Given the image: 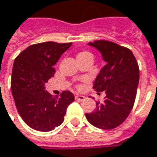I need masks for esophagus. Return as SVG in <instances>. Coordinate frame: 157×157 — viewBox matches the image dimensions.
Here are the masks:
<instances>
[{"label": "esophagus", "instance_id": "obj_1", "mask_svg": "<svg viewBox=\"0 0 157 157\" xmlns=\"http://www.w3.org/2000/svg\"><path fill=\"white\" fill-rule=\"evenodd\" d=\"M75 100H76V101H82L85 100V96L78 94V95H76V96H75Z\"/></svg>", "mask_w": 157, "mask_h": 157}]
</instances>
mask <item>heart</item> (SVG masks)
<instances>
[{
	"instance_id": "heart-1",
	"label": "heart",
	"mask_w": 157,
	"mask_h": 157,
	"mask_svg": "<svg viewBox=\"0 0 157 157\" xmlns=\"http://www.w3.org/2000/svg\"><path fill=\"white\" fill-rule=\"evenodd\" d=\"M92 56V54L88 52H80L78 55H77V58H80V57H82V56Z\"/></svg>"
}]
</instances>
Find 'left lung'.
Wrapping results in <instances>:
<instances>
[{"instance_id":"1","label":"left lung","mask_w":157,"mask_h":157,"mask_svg":"<svg viewBox=\"0 0 157 157\" xmlns=\"http://www.w3.org/2000/svg\"><path fill=\"white\" fill-rule=\"evenodd\" d=\"M88 45L101 52L105 65L94 82L97 92H105L104 101L96 102V108L86 113L94 126L111 130L123 123L132 111L139 82V68L132 52L107 40L90 42Z\"/></svg>"}]
</instances>
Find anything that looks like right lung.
<instances>
[{
    "label": "right lung",
    "mask_w": 157,
    "mask_h": 157,
    "mask_svg": "<svg viewBox=\"0 0 157 157\" xmlns=\"http://www.w3.org/2000/svg\"><path fill=\"white\" fill-rule=\"evenodd\" d=\"M72 43L44 42L30 45L13 63L11 90L17 110L25 123L38 132H50L64 120L67 107L74 94L63 91L54 96L44 85L53 77L54 65Z\"/></svg>",
    "instance_id": "obj_1"
}]
</instances>
